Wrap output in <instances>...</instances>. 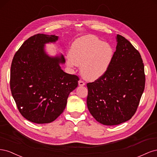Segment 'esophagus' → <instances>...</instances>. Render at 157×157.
Instances as JSON below:
<instances>
[{
	"instance_id": "obj_1",
	"label": "esophagus",
	"mask_w": 157,
	"mask_h": 157,
	"mask_svg": "<svg viewBox=\"0 0 157 157\" xmlns=\"http://www.w3.org/2000/svg\"><path fill=\"white\" fill-rule=\"evenodd\" d=\"M78 85L79 86H84L85 85V83H84V81H82V80H80L79 81H78Z\"/></svg>"
}]
</instances>
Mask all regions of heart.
<instances>
[{"label":"heart","mask_w":157,"mask_h":157,"mask_svg":"<svg viewBox=\"0 0 157 157\" xmlns=\"http://www.w3.org/2000/svg\"><path fill=\"white\" fill-rule=\"evenodd\" d=\"M111 45L94 35H86L76 40L69 50L67 63L69 67L80 66L82 77L94 80L105 73L113 58Z\"/></svg>","instance_id":"heart-1"}]
</instances>
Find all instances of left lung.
Masks as SVG:
<instances>
[{"instance_id": "obj_1", "label": "left lung", "mask_w": 157, "mask_h": 157, "mask_svg": "<svg viewBox=\"0 0 157 157\" xmlns=\"http://www.w3.org/2000/svg\"><path fill=\"white\" fill-rule=\"evenodd\" d=\"M117 45L105 73L87 84V107L98 122L113 126L134 116L145 83L144 65L140 52L124 36Z\"/></svg>"}]
</instances>
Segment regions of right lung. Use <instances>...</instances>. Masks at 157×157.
Instances as JSON below:
<instances>
[{
  "label": "right lung",
  "mask_w": 157,
  "mask_h": 157,
  "mask_svg": "<svg viewBox=\"0 0 157 157\" xmlns=\"http://www.w3.org/2000/svg\"><path fill=\"white\" fill-rule=\"evenodd\" d=\"M58 40L56 35H35L13 56L10 69L12 95L21 115L36 124L53 122L64 111L69 94L78 86L77 75L65 73L62 54H46L44 44Z\"/></svg>",
  "instance_id": "1"
}]
</instances>
